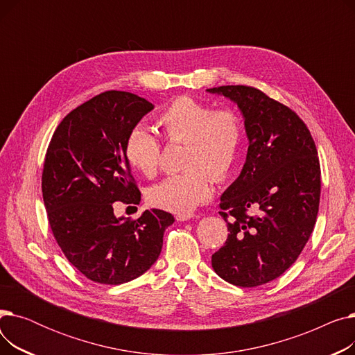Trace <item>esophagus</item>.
Returning a JSON list of instances; mask_svg holds the SVG:
<instances>
[{
    "label": "esophagus",
    "instance_id": "34e87169",
    "mask_svg": "<svg viewBox=\"0 0 355 355\" xmlns=\"http://www.w3.org/2000/svg\"><path fill=\"white\" fill-rule=\"evenodd\" d=\"M194 217H196V214H193V213H180V214L175 216V218H177L178 221H187V220L194 218Z\"/></svg>",
    "mask_w": 355,
    "mask_h": 355
}]
</instances>
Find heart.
Returning <instances> with one entry per match:
<instances>
[{"instance_id":"1","label":"heart","mask_w":355,"mask_h":355,"mask_svg":"<svg viewBox=\"0 0 355 355\" xmlns=\"http://www.w3.org/2000/svg\"><path fill=\"white\" fill-rule=\"evenodd\" d=\"M158 126L170 144H184L182 173L168 175L148 190V201L173 213H190L210 197V178L225 180L243 144V119L236 110L217 109L190 96H180L158 115ZM161 145L144 125H135L125 139V157L142 175L153 178L159 165Z\"/></svg>"}]
</instances>
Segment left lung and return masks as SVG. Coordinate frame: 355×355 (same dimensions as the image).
Instances as JSON below:
<instances>
[{
  "instance_id": "left-lung-1",
  "label": "left lung",
  "mask_w": 355,
  "mask_h": 355,
  "mask_svg": "<svg viewBox=\"0 0 355 355\" xmlns=\"http://www.w3.org/2000/svg\"><path fill=\"white\" fill-rule=\"evenodd\" d=\"M207 92L237 105L249 141L240 175L220 197L229 236L211 266L226 282L253 288L289 269L311 237L321 196L318 153L304 121L262 90Z\"/></svg>"
}]
</instances>
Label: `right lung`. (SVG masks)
I'll return each instance as SVG.
<instances>
[{
	"instance_id": "obj_1",
	"label": "right lung",
	"mask_w": 355,
	"mask_h": 355,
	"mask_svg": "<svg viewBox=\"0 0 355 355\" xmlns=\"http://www.w3.org/2000/svg\"><path fill=\"white\" fill-rule=\"evenodd\" d=\"M154 105L107 90L73 109L54 130L42 190L53 236L69 262L93 282L121 285L145 273L161 253L173 214L151 209L116 217L114 202L139 204L125 139Z\"/></svg>"
}]
</instances>
